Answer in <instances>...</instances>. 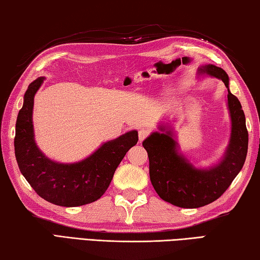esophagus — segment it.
I'll return each instance as SVG.
<instances>
[{
	"mask_svg": "<svg viewBox=\"0 0 260 260\" xmlns=\"http://www.w3.org/2000/svg\"><path fill=\"white\" fill-rule=\"evenodd\" d=\"M149 134H150V132H149L148 129H140L139 131V140H140V142H142L144 139H147L148 136H149Z\"/></svg>",
	"mask_w": 260,
	"mask_h": 260,
	"instance_id": "esophagus-1",
	"label": "esophagus"
}]
</instances>
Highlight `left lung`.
<instances>
[{
    "label": "left lung",
    "instance_id": "left-lung-1",
    "mask_svg": "<svg viewBox=\"0 0 260 260\" xmlns=\"http://www.w3.org/2000/svg\"><path fill=\"white\" fill-rule=\"evenodd\" d=\"M200 71L220 79L228 88L230 79L221 68L209 64L201 68ZM227 99L232 135L225 156L218 165L209 170L195 169L178 153L172 131L156 132L143 141L149 157L151 183L161 200L179 208H201L218 200L239 174L248 152L249 134L240 101L230 89Z\"/></svg>",
    "mask_w": 260,
    "mask_h": 260
}]
</instances>
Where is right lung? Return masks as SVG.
Returning <instances> with one entry per match:
<instances>
[{"instance_id": "right-lung-1", "label": "right lung", "mask_w": 260, "mask_h": 260, "mask_svg": "<svg viewBox=\"0 0 260 260\" xmlns=\"http://www.w3.org/2000/svg\"><path fill=\"white\" fill-rule=\"evenodd\" d=\"M43 80L38 78L28 86L17 117L15 155L20 172L35 192L52 204L72 208L93 203L107 191L126 152L138 143V132L109 141L82 161L59 164L50 160L39 150L33 133L34 95Z\"/></svg>"}]
</instances>
